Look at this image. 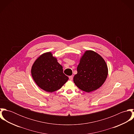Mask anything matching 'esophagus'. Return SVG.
Masks as SVG:
<instances>
[{"instance_id": "34e87169", "label": "esophagus", "mask_w": 134, "mask_h": 134, "mask_svg": "<svg viewBox=\"0 0 134 134\" xmlns=\"http://www.w3.org/2000/svg\"><path fill=\"white\" fill-rule=\"evenodd\" d=\"M73 79V76H69V79H70V80H72Z\"/></svg>"}]
</instances>
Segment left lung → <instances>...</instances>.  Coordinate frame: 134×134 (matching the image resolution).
I'll return each instance as SVG.
<instances>
[{
  "label": "left lung",
  "instance_id": "1",
  "mask_svg": "<svg viewBox=\"0 0 134 134\" xmlns=\"http://www.w3.org/2000/svg\"><path fill=\"white\" fill-rule=\"evenodd\" d=\"M74 82L80 90L90 92L99 88L108 75L107 64L99 55L92 51H86L80 60Z\"/></svg>",
  "mask_w": 134,
  "mask_h": 134
}]
</instances>
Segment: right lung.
<instances>
[{
    "mask_svg": "<svg viewBox=\"0 0 134 134\" xmlns=\"http://www.w3.org/2000/svg\"><path fill=\"white\" fill-rule=\"evenodd\" d=\"M31 75L38 87L49 92L60 89L69 79L63 72L62 66L50 52L43 54L36 60Z\"/></svg>",
    "mask_w": 134,
    "mask_h": 134,
    "instance_id": "right-lung-1",
    "label": "right lung"
}]
</instances>
